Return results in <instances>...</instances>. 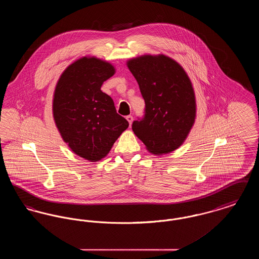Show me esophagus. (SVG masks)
I'll return each instance as SVG.
<instances>
[{
	"instance_id": "34e87169",
	"label": "esophagus",
	"mask_w": 259,
	"mask_h": 259,
	"mask_svg": "<svg viewBox=\"0 0 259 259\" xmlns=\"http://www.w3.org/2000/svg\"><path fill=\"white\" fill-rule=\"evenodd\" d=\"M126 119H127V121L129 122V125H131L132 122H133V116H132V115H127V116H126Z\"/></svg>"
}]
</instances>
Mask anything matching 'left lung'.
I'll use <instances>...</instances> for the list:
<instances>
[{"instance_id": "1", "label": "left lung", "mask_w": 259, "mask_h": 259, "mask_svg": "<svg viewBox=\"0 0 259 259\" xmlns=\"http://www.w3.org/2000/svg\"><path fill=\"white\" fill-rule=\"evenodd\" d=\"M146 103L142 120L132 130L155 155L170 153L185 143L196 118V99L185 69L164 54H145L127 61Z\"/></svg>"}]
</instances>
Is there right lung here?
I'll return each mask as SVG.
<instances>
[{"label": "right lung", "instance_id": "1", "mask_svg": "<svg viewBox=\"0 0 259 259\" xmlns=\"http://www.w3.org/2000/svg\"><path fill=\"white\" fill-rule=\"evenodd\" d=\"M114 73L110 62L83 56L64 70L54 89L52 113L62 139L90 162L106 157L129 126L112 99L101 90Z\"/></svg>", "mask_w": 259, "mask_h": 259}]
</instances>
